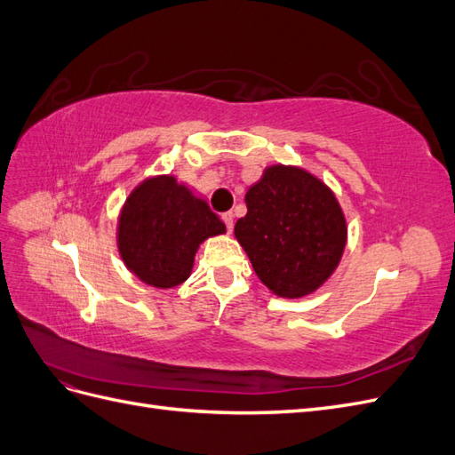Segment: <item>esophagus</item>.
I'll return each mask as SVG.
<instances>
[{
  "instance_id": "esophagus-1",
  "label": "esophagus",
  "mask_w": 455,
  "mask_h": 455,
  "mask_svg": "<svg viewBox=\"0 0 455 455\" xmlns=\"http://www.w3.org/2000/svg\"><path fill=\"white\" fill-rule=\"evenodd\" d=\"M222 220H224V224H226L228 231L231 233V231H233V214H231V212H224V214H222Z\"/></svg>"
}]
</instances>
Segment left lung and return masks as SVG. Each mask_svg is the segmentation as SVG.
Returning <instances> with one entry per match:
<instances>
[{"label":"left lung","instance_id":"1","mask_svg":"<svg viewBox=\"0 0 455 455\" xmlns=\"http://www.w3.org/2000/svg\"><path fill=\"white\" fill-rule=\"evenodd\" d=\"M235 239L269 291L286 299L313 294L332 277L347 244L341 206L319 176L269 164L246 189Z\"/></svg>","mask_w":455,"mask_h":455}]
</instances>
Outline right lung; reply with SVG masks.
Returning <instances> with one entry per match:
<instances>
[{
  "label": "right lung",
  "instance_id": "obj_1",
  "mask_svg": "<svg viewBox=\"0 0 455 455\" xmlns=\"http://www.w3.org/2000/svg\"><path fill=\"white\" fill-rule=\"evenodd\" d=\"M226 224L209 203L172 174L148 176L123 203L117 251L142 283L167 291L188 281L201 243L224 235Z\"/></svg>",
  "mask_w": 455,
  "mask_h": 455
}]
</instances>
